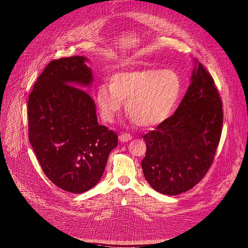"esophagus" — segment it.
Returning <instances> with one entry per match:
<instances>
[{"mask_svg":"<svg viewBox=\"0 0 248 248\" xmlns=\"http://www.w3.org/2000/svg\"><path fill=\"white\" fill-rule=\"evenodd\" d=\"M131 139V136L129 135V134H127V133H122L121 135H120V137H119V140L122 141V142H124V141H128V140H130Z\"/></svg>","mask_w":248,"mask_h":248,"instance_id":"obj_1","label":"esophagus"}]
</instances>
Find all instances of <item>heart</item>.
Wrapping results in <instances>:
<instances>
[{
	"label": "heart",
	"mask_w": 248,
	"mask_h": 248,
	"mask_svg": "<svg viewBox=\"0 0 248 248\" xmlns=\"http://www.w3.org/2000/svg\"><path fill=\"white\" fill-rule=\"evenodd\" d=\"M183 89L179 76L172 70L122 72L111 77L110 85L97 87L95 101L102 118L112 122L123 109L140 126H152L166 120Z\"/></svg>",
	"instance_id": "b5f03b06"
}]
</instances>
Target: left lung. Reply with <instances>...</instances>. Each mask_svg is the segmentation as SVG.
<instances>
[{"label": "left lung", "mask_w": 248, "mask_h": 248, "mask_svg": "<svg viewBox=\"0 0 248 248\" xmlns=\"http://www.w3.org/2000/svg\"><path fill=\"white\" fill-rule=\"evenodd\" d=\"M222 123L219 93L211 75L197 62L175 112L142 136L146 153L141 168L151 186L176 195L199 184L213 162Z\"/></svg>", "instance_id": "obj_1"}]
</instances>
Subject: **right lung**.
<instances>
[{
	"mask_svg": "<svg viewBox=\"0 0 248 248\" xmlns=\"http://www.w3.org/2000/svg\"><path fill=\"white\" fill-rule=\"evenodd\" d=\"M81 56L49 62L28 101L29 140L46 176L72 193L101 179L118 135L98 124L95 104L81 87L93 81Z\"/></svg>",
	"mask_w": 248,
	"mask_h": 248,
	"instance_id": "obj_1",
	"label": "right lung"
}]
</instances>
